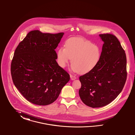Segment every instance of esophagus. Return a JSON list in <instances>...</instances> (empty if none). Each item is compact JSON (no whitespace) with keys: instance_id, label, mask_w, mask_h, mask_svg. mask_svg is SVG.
<instances>
[{"instance_id":"obj_1","label":"esophagus","mask_w":135,"mask_h":135,"mask_svg":"<svg viewBox=\"0 0 135 135\" xmlns=\"http://www.w3.org/2000/svg\"><path fill=\"white\" fill-rule=\"evenodd\" d=\"M70 78H71V79L72 80H74L75 79H76V76H75L73 75L72 74H70Z\"/></svg>"}]
</instances>
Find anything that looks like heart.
I'll use <instances>...</instances> for the list:
<instances>
[{"instance_id": "heart-1", "label": "heart", "mask_w": 135, "mask_h": 135, "mask_svg": "<svg viewBox=\"0 0 135 135\" xmlns=\"http://www.w3.org/2000/svg\"><path fill=\"white\" fill-rule=\"evenodd\" d=\"M101 57L98 46L80 37H73L65 43V48L61 47L57 52V61L62 68L71 60L73 70L80 73H88L97 66Z\"/></svg>"}]
</instances>
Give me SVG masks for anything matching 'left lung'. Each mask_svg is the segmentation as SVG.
<instances>
[{
	"mask_svg": "<svg viewBox=\"0 0 135 135\" xmlns=\"http://www.w3.org/2000/svg\"><path fill=\"white\" fill-rule=\"evenodd\" d=\"M104 42L100 59L93 70L79 78L81 100L93 108L111 103L122 91L127 78L126 56L118 38L112 34L99 35Z\"/></svg>",
	"mask_w": 135,
	"mask_h": 135,
	"instance_id": "obj_1",
	"label": "left lung"
}]
</instances>
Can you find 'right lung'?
<instances>
[{
  "instance_id": "obj_1",
  "label": "right lung",
  "mask_w": 135,
  "mask_h": 135,
  "mask_svg": "<svg viewBox=\"0 0 135 135\" xmlns=\"http://www.w3.org/2000/svg\"><path fill=\"white\" fill-rule=\"evenodd\" d=\"M64 33L31 31L19 44L11 65L13 83L30 102L47 105L58 98L70 75L56 61Z\"/></svg>"
}]
</instances>
